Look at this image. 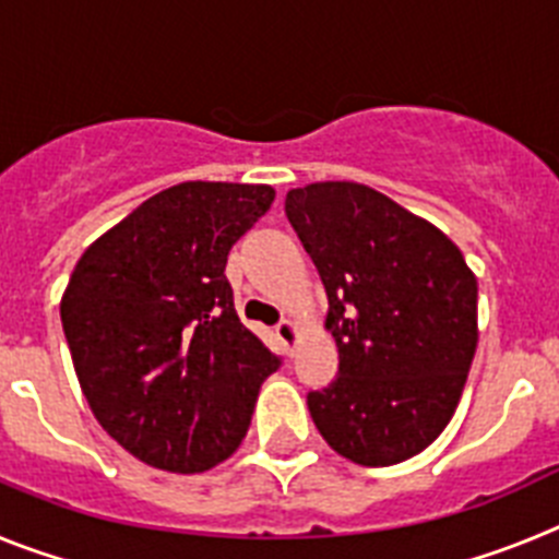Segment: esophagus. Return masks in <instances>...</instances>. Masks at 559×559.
Wrapping results in <instances>:
<instances>
[{
	"label": "esophagus",
	"mask_w": 559,
	"mask_h": 559,
	"mask_svg": "<svg viewBox=\"0 0 559 559\" xmlns=\"http://www.w3.org/2000/svg\"><path fill=\"white\" fill-rule=\"evenodd\" d=\"M276 335H280V341H283V344H294L296 341V324L290 322V319H283V322L276 324Z\"/></svg>",
	"instance_id": "1"
}]
</instances>
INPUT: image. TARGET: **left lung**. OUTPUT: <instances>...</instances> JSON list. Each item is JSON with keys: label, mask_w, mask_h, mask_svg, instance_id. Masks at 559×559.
<instances>
[{"label": "left lung", "mask_w": 559, "mask_h": 559, "mask_svg": "<svg viewBox=\"0 0 559 559\" xmlns=\"http://www.w3.org/2000/svg\"><path fill=\"white\" fill-rule=\"evenodd\" d=\"M285 215L322 276L338 347V378L308 392L316 428L367 467L426 451L476 355L478 285L462 251L355 181L290 190Z\"/></svg>", "instance_id": "8db88e82"}]
</instances>
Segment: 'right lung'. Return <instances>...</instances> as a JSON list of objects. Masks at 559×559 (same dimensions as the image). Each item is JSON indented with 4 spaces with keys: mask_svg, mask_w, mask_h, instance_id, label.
<instances>
[{
    "mask_svg": "<svg viewBox=\"0 0 559 559\" xmlns=\"http://www.w3.org/2000/svg\"><path fill=\"white\" fill-rule=\"evenodd\" d=\"M274 204L265 185L185 181L83 251L61 324L97 423L140 462L201 473L237 451L283 358L237 319L231 246Z\"/></svg>",
    "mask_w": 559,
    "mask_h": 559,
    "instance_id": "1",
    "label": "right lung"
}]
</instances>
